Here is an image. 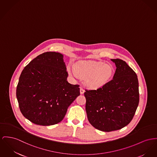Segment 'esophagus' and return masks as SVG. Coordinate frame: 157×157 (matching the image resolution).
Returning a JSON list of instances; mask_svg holds the SVG:
<instances>
[{
  "instance_id": "obj_1",
  "label": "esophagus",
  "mask_w": 157,
  "mask_h": 157,
  "mask_svg": "<svg viewBox=\"0 0 157 157\" xmlns=\"http://www.w3.org/2000/svg\"><path fill=\"white\" fill-rule=\"evenodd\" d=\"M80 94H83L84 93V90L83 87H80Z\"/></svg>"
}]
</instances>
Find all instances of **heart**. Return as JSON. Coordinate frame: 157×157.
<instances>
[{"instance_id":"obj_1","label":"heart","mask_w":157,"mask_h":157,"mask_svg":"<svg viewBox=\"0 0 157 157\" xmlns=\"http://www.w3.org/2000/svg\"><path fill=\"white\" fill-rule=\"evenodd\" d=\"M74 68V73L70 71V73L85 78V83L93 89L103 87L110 81L114 74V68L111 65L101 61H79Z\"/></svg>"}]
</instances>
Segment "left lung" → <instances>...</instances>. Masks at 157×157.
Masks as SVG:
<instances>
[{"label":"left lung","mask_w":157,"mask_h":157,"mask_svg":"<svg viewBox=\"0 0 157 157\" xmlns=\"http://www.w3.org/2000/svg\"><path fill=\"white\" fill-rule=\"evenodd\" d=\"M116 70L113 80L97 90H86V111L89 123L101 131L120 130L133 119L139 102L135 72L125 61L111 59Z\"/></svg>","instance_id":"left-lung-1"}]
</instances>
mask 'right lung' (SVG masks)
Segmentation results:
<instances>
[{
  "instance_id": "right-lung-1",
  "label": "right lung",
  "mask_w": 157,
  "mask_h": 157,
  "mask_svg": "<svg viewBox=\"0 0 157 157\" xmlns=\"http://www.w3.org/2000/svg\"><path fill=\"white\" fill-rule=\"evenodd\" d=\"M63 58L60 53H43L25 66L20 75L16 93L19 107L22 115L36 124L61 122L80 95L79 85L67 80Z\"/></svg>"
}]
</instances>
